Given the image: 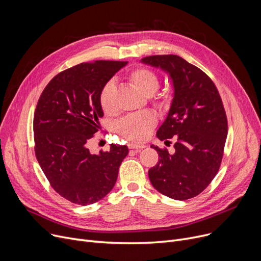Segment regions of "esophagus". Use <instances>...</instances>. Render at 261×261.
<instances>
[{"instance_id":"obj_1","label":"esophagus","mask_w":261,"mask_h":261,"mask_svg":"<svg viewBox=\"0 0 261 261\" xmlns=\"http://www.w3.org/2000/svg\"><path fill=\"white\" fill-rule=\"evenodd\" d=\"M128 147H129V149H135V150H138V151H140V150H142V149H144V148H145V145L129 144V145H128Z\"/></svg>"}]
</instances>
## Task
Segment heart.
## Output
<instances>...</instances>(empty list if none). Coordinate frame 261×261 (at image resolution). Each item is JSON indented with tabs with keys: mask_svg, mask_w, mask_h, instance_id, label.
I'll use <instances>...</instances> for the list:
<instances>
[{
	"mask_svg": "<svg viewBox=\"0 0 261 261\" xmlns=\"http://www.w3.org/2000/svg\"><path fill=\"white\" fill-rule=\"evenodd\" d=\"M130 84L146 96L152 95V99L158 106H163L167 102V96L164 93H156L160 87V79L155 72L147 67L134 68L128 75ZM114 85L109 81L101 88L99 93V106L102 112L111 114L114 110L113 105ZM158 122L156 114L149 110L133 113L121 118L116 123V131L123 139L133 143H141L145 141L151 133Z\"/></svg>",
	"mask_w": 261,
	"mask_h": 261,
	"instance_id": "obj_1",
	"label": "heart"
}]
</instances>
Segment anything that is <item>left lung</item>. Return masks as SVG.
Wrapping results in <instances>:
<instances>
[{
    "mask_svg": "<svg viewBox=\"0 0 261 261\" xmlns=\"http://www.w3.org/2000/svg\"><path fill=\"white\" fill-rule=\"evenodd\" d=\"M142 62L169 73L174 88L168 116L156 136L166 142L174 139L175 151L151 145L160 159L149 169V180L164 196L191 199L211 184L221 165L227 136L222 99L206 74L176 55H154Z\"/></svg>",
    "mask_w": 261,
    "mask_h": 261,
    "instance_id": "left-lung-1",
    "label": "left lung"
}]
</instances>
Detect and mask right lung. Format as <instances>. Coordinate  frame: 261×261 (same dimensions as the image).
<instances>
[{"mask_svg":"<svg viewBox=\"0 0 261 261\" xmlns=\"http://www.w3.org/2000/svg\"><path fill=\"white\" fill-rule=\"evenodd\" d=\"M127 61L84 62L55 76L44 88L34 115L35 153L50 186L78 205L101 200L115 185L129 150L111 144L93 154L88 143L99 130L101 88Z\"/></svg>","mask_w":261,"mask_h":261,"instance_id":"right-lung-1","label":"right lung"}]
</instances>
